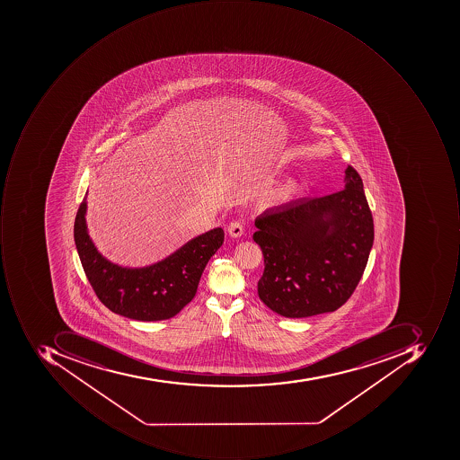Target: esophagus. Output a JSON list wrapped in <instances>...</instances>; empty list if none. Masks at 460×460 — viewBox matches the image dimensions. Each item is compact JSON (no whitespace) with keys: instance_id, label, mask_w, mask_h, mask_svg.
Instances as JSON below:
<instances>
[{"instance_id":"obj_1","label":"esophagus","mask_w":460,"mask_h":460,"mask_svg":"<svg viewBox=\"0 0 460 460\" xmlns=\"http://www.w3.org/2000/svg\"><path fill=\"white\" fill-rule=\"evenodd\" d=\"M228 234L231 237H241L243 234V226L239 221H232L228 226Z\"/></svg>"}]
</instances>
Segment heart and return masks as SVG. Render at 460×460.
<instances>
[{
  "instance_id": "1",
  "label": "heart",
  "mask_w": 460,
  "mask_h": 460,
  "mask_svg": "<svg viewBox=\"0 0 460 460\" xmlns=\"http://www.w3.org/2000/svg\"><path fill=\"white\" fill-rule=\"evenodd\" d=\"M298 190H300V183H298L297 181H290V182L286 183L285 188L280 190V200H290V199H293V196L297 195Z\"/></svg>"
}]
</instances>
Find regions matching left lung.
<instances>
[{
    "mask_svg": "<svg viewBox=\"0 0 460 460\" xmlns=\"http://www.w3.org/2000/svg\"><path fill=\"white\" fill-rule=\"evenodd\" d=\"M344 190L270 208L255 219L264 254L259 296L273 313L306 318L349 300L375 239L364 182L349 165Z\"/></svg>",
    "mask_w": 460,
    "mask_h": 460,
    "instance_id": "8db88e82",
    "label": "left lung"
}]
</instances>
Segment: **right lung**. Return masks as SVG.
I'll return each mask as SVG.
<instances>
[{"label": "right lung", "mask_w": 460, "mask_h": 460, "mask_svg": "<svg viewBox=\"0 0 460 460\" xmlns=\"http://www.w3.org/2000/svg\"><path fill=\"white\" fill-rule=\"evenodd\" d=\"M87 193L75 221V243L95 295L111 313L136 321H164L192 301L208 260L224 243L223 228L193 237L165 259L129 268L103 257L88 234Z\"/></svg>", "instance_id": "right-lung-1"}]
</instances>
